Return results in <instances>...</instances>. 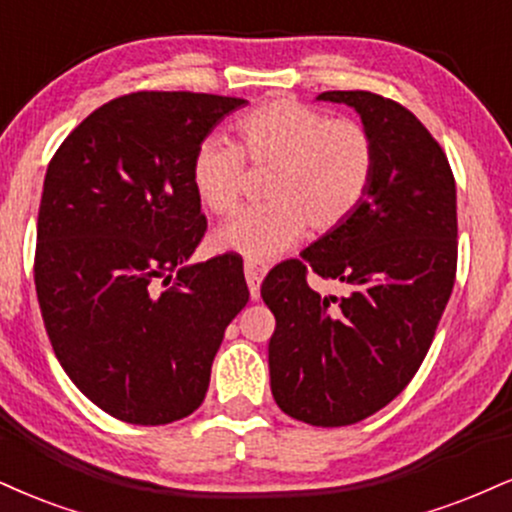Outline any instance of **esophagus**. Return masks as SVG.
Returning <instances> with one entry per match:
<instances>
[{
    "label": "esophagus",
    "mask_w": 512,
    "mask_h": 512,
    "mask_svg": "<svg viewBox=\"0 0 512 512\" xmlns=\"http://www.w3.org/2000/svg\"><path fill=\"white\" fill-rule=\"evenodd\" d=\"M267 274V264L262 262H245V281H248L250 288V298L257 300L260 298V283Z\"/></svg>",
    "instance_id": "1"
}]
</instances>
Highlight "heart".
Masks as SVG:
<instances>
[{"mask_svg":"<svg viewBox=\"0 0 512 512\" xmlns=\"http://www.w3.org/2000/svg\"><path fill=\"white\" fill-rule=\"evenodd\" d=\"M240 150L221 135L197 145L190 181L197 200L224 217L238 207L248 159L269 169L267 205L250 207L214 231L217 250L267 260L305 236L341 229L365 200L374 176L372 135L360 121L329 119L298 100L264 102L236 126Z\"/></svg>","mask_w":512,"mask_h":512,"instance_id":"1","label":"heart"}]
</instances>
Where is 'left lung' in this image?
Returning a JSON list of instances; mask_svg holds the SVG:
<instances>
[{
	"mask_svg": "<svg viewBox=\"0 0 512 512\" xmlns=\"http://www.w3.org/2000/svg\"><path fill=\"white\" fill-rule=\"evenodd\" d=\"M317 100L355 109L377 162L353 217L262 283L276 317L269 379L293 420L346 427L389 405L432 346L455 281L458 212L448 159L415 114L367 90ZM307 266L349 293L319 296Z\"/></svg>",
	"mask_w": 512,
	"mask_h": 512,
	"instance_id": "obj_1",
	"label": "left lung"
}]
</instances>
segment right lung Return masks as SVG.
<instances>
[{"label": "right lung", "mask_w": 512, "mask_h": 512, "mask_svg": "<svg viewBox=\"0 0 512 512\" xmlns=\"http://www.w3.org/2000/svg\"><path fill=\"white\" fill-rule=\"evenodd\" d=\"M240 97L133 92L73 128L47 166L35 288L54 355L116 420L200 408L226 326L250 293L243 262H188L205 236L190 162Z\"/></svg>", "instance_id": "obj_1"}]
</instances>
